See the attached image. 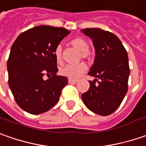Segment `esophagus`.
<instances>
[{"label": "esophagus", "mask_w": 146, "mask_h": 146, "mask_svg": "<svg viewBox=\"0 0 146 146\" xmlns=\"http://www.w3.org/2000/svg\"><path fill=\"white\" fill-rule=\"evenodd\" d=\"M78 80H75V79H69V82L70 84H75L77 83Z\"/></svg>", "instance_id": "34e87169"}]
</instances>
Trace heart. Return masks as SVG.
Returning <instances> with one entry per match:
<instances>
[{"mask_svg":"<svg viewBox=\"0 0 146 146\" xmlns=\"http://www.w3.org/2000/svg\"><path fill=\"white\" fill-rule=\"evenodd\" d=\"M70 45L74 48L80 51L79 58L87 61H91L94 59V52L90 48L88 40L82 37H76L70 41ZM54 55L57 63H61L63 60V48L60 44H58L54 49ZM86 66L84 63H78L76 65H65L60 67L59 72L62 75L70 78L76 79L81 76L86 71Z\"/></svg>","mask_w":146,"mask_h":146,"instance_id":"1","label":"heart"}]
</instances>
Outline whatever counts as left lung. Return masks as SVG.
Listing matches in <instances>:
<instances>
[{
  "instance_id": "8db88e82",
  "label": "left lung",
  "mask_w": 146,
  "mask_h": 146,
  "mask_svg": "<svg viewBox=\"0 0 146 146\" xmlns=\"http://www.w3.org/2000/svg\"><path fill=\"white\" fill-rule=\"evenodd\" d=\"M81 31L93 40L96 58L88 74L98 81L97 84L96 81H90V89L81 98L90 110L108 116L117 110L128 91L130 69L127 52L120 39L111 32L98 28Z\"/></svg>"
}]
</instances>
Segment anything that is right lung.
<instances>
[{"label": "right lung", "mask_w": 146, "mask_h": 146, "mask_svg": "<svg viewBox=\"0 0 146 146\" xmlns=\"http://www.w3.org/2000/svg\"><path fill=\"white\" fill-rule=\"evenodd\" d=\"M71 31L40 25L21 33L11 47L9 86L17 104L31 114L47 112L59 101L68 78L57 75L54 49ZM44 75L49 77L44 81Z\"/></svg>", "instance_id": "obj_1"}]
</instances>
